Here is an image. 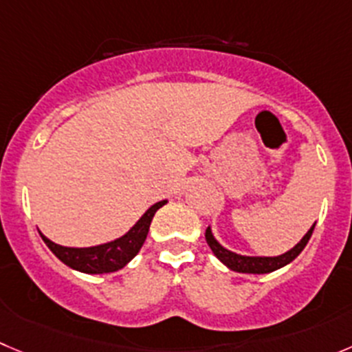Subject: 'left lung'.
<instances>
[{
  "instance_id": "8db88e82",
  "label": "left lung",
  "mask_w": 352,
  "mask_h": 352,
  "mask_svg": "<svg viewBox=\"0 0 352 352\" xmlns=\"http://www.w3.org/2000/svg\"><path fill=\"white\" fill-rule=\"evenodd\" d=\"M314 224L309 228V232L302 236L299 243H297L294 249H290L289 252L282 254V256L276 257H249V256H240V254L232 252V250L224 249L216 239H214L210 228L206 230V240L209 243L210 250L214 252V256L221 261L223 264L230 267V270L236 271V273H252V274H264L271 273L274 270H280V267L287 266L289 263H292L297 256L304 250V247L309 242L311 235H313Z\"/></svg>"
}]
</instances>
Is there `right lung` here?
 <instances>
[{"label":"right lung","mask_w":352,"mask_h":352,"mask_svg":"<svg viewBox=\"0 0 352 352\" xmlns=\"http://www.w3.org/2000/svg\"><path fill=\"white\" fill-rule=\"evenodd\" d=\"M166 204V200L157 202L140 217L138 223L129 230L128 233L113 242L103 243L96 247H86V249H74V247H62L58 243L46 239L43 233H39L43 242L48 245V249L72 270H78L81 273L100 274V273H113V271L124 267L142 249L146 235H148L150 223L153 219V214Z\"/></svg>","instance_id":"add662e5"}]
</instances>
